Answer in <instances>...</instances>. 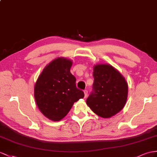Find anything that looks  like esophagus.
Returning <instances> with one entry per match:
<instances>
[{"instance_id":"34e87169","label":"esophagus","mask_w":157,"mask_h":157,"mask_svg":"<svg viewBox=\"0 0 157 157\" xmlns=\"http://www.w3.org/2000/svg\"><path fill=\"white\" fill-rule=\"evenodd\" d=\"M83 92H84V95H85V98H87V91L84 90Z\"/></svg>"}]
</instances>
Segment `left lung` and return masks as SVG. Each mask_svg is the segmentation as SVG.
Segmentation results:
<instances>
[{"label":"left lung","instance_id":"left-lung-1","mask_svg":"<svg viewBox=\"0 0 157 157\" xmlns=\"http://www.w3.org/2000/svg\"><path fill=\"white\" fill-rule=\"evenodd\" d=\"M93 91L86 100L87 105L102 118L118 113L125 105L128 84L125 78L109 64L94 66Z\"/></svg>","mask_w":157,"mask_h":157}]
</instances>
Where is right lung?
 Here are the masks:
<instances>
[{
	"label": "right lung",
	"instance_id": "1",
	"mask_svg": "<svg viewBox=\"0 0 157 157\" xmlns=\"http://www.w3.org/2000/svg\"><path fill=\"white\" fill-rule=\"evenodd\" d=\"M71 66L69 59L56 58L44 68L35 83L34 98L38 109L53 121L66 117L74 103L84 97L70 73Z\"/></svg>",
	"mask_w": 157,
	"mask_h": 157
}]
</instances>
